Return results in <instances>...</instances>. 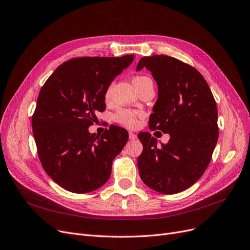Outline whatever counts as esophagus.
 <instances>
[{
  "mask_svg": "<svg viewBox=\"0 0 250 250\" xmlns=\"http://www.w3.org/2000/svg\"><path fill=\"white\" fill-rule=\"evenodd\" d=\"M137 135L134 133V132H129V139H131V141H134V139H136Z\"/></svg>",
  "mask_w": 250,
  "mask_h": 250,
  "instance_id": "1",
  "label": "esophagus"
}]
</instances>
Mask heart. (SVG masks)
<instances>
[{
    "instance_id": "obj_1",
    "label": "heart",
    "mask_w": 250,
    "mask_h": 250,
    "mask_svg": "<svg viewBox=\"0 0 250 250\" xmlns=\"http://www.w3.org/2000/svg\"><path fill=\"white\" fill-rule=\"evenodd\" d=\"M146 80H151L147 77H144V76H138L133 78L132 83L134 85L135 88H137V86L141 85L143 82L146 81ZM112 91H113V85H109L104 93V98L105 101H108L109 98L112 96ZM141 115V113L137 111H132V109H127V108H121L117 111L114 115V121L121 124L125 127H129V128H135L138 126V117Z\"/></svg>"
}]
</instances>
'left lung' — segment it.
<instances>
[{"label":"left lung","mask_w":250,"mask_h":250,"mask_svg":"<svg viewBox=\"0 0 250 250\" xmlns=\"http://www.w3.org/2000/svg\"><path fill=\"white\" fill-rule=\"evenodd\" d=\"M144 67L152 72L159 90L148 127L170 139L159 147L151 133L138 134L144 146L139 174L155 191L176 194L193 186L210 163L218 138L216 103L203 76L177 58L146 56L136 71Z\"/></svg>","instance_id":"obj_1"}]
</instances>
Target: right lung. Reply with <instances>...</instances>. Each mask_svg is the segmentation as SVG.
Returning a JSON list of instances; mask_svg holds the SVG:
<instances>
[{"label":"right lung","mask_w":250,"mask_h":250,"mask_svg":"<svg viewBox=\"0 0 250 250\" xmlns=\"http://www.w3.org/2000/svg\"><path fill=\"white\" fill-rule=\"evenodd\" d=\"M134 55L75 57L59 65L40 90L32 118L44 170L69 192L83 194L104 185L112 163L128 141L116 125L99 136L88 131L105 109L104 93Z\"/></svg>","instance_id":"obj_1"}]
</instances>
